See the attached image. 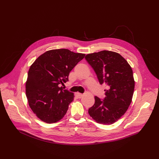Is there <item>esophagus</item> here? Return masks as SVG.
Wrapping results in <instances>:
<instances>
[{
    "label": "esophagus",
    "mask_w": 159,
    "mask_h": 159,
    "mask_svg": "<svg viewBox=\"0 0 159 159\" xmlns=\"http://www.w3.org/2000/svg\"><path fill=\"white\" fill-rule=\"evenodd\" d=\"M84 95H83L82 93H77V96H78L79 98H81Z\"/></svg>",
    "instance_id": "34e87169"
}]
</instances>
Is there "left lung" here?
I'll return each mask as SVG.
<instances>
[{
    "label": "left lung",
    "instance_id": "8db88e82",
    "mask_svg": "<svg viewBox=\"0 0 159 159\" xmlns=\"http://www.w3.org/2000/svg\"><path fill=\"white\" fill-rule=\"evenodd\" d=\"M85 59L94 69L99 84L107 87L104 100L95 96L89 114L97 123L112 124L131 104L134 89L132 69L120 54L111 51L88 54Z\"/></svg>",
    "mask_w": 159,
    "mask_h": 159
}]
</instances>
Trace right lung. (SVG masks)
I'll use <instances>...</instances> for the list:
<instances>
[{
	"label": "right lung",
	"mask_w": 159,
	"mask_h": 159,
	"mask_svg": "<svg viewBox=\"0 0 159 159\" xmlns=\"http://www.w3.org/2000/svg\"><path fill=\"white\" fill-rule=\"evenodd\" d=\"M85 54L67 49L48 50L31 66L26 82V95L36 116L47 124L60 120L68 110L74 95L61 85L68 81L72 69Z\"/></svg>",
	"instance_id": "obj_1"
}]
</instances>
